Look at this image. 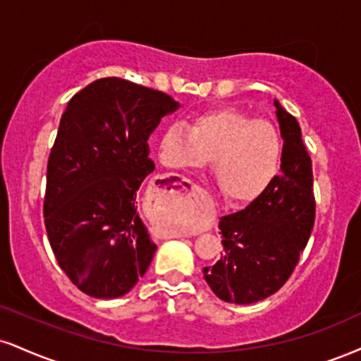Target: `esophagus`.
I'll list each match as a JSON object with an SVG mask.
<instances>
[{
    "instance_id": "1",
    "label": "esophagus",
    "mask_w": 361,
    "mask_h": 361,
    "mask_svg": "<svg viewBox=\"0 0 361 361\" xmlns=\"http://www.w3.org/2000/svg\"><path fill=\"white\" fill-rule=\"evenodd\" d=\"M171 237H183V233H173Z\"/></svg>"
}]
</instances>
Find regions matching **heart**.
Returning <instances> with one entry per match:
<instances>
[{
  "label": "heart",
  "instance_id": "b5f03b06",
  "mask_svg": "<svg viewBox=\"0 0 361 361\" xmlns=\"http://www.w3.org/2000/svg\"><path fill=\"white\" fill-rule=\"evenodd\" d=\"M164 166L198 169L212 159V176L230 203L260 197L279 171L282 139L267 121H255L235 109H219L195 117L192 128L171 123L159 137Z\"/></svg>",
  "mask_w": 361,
  "mask_h": 361
}]
</instances>
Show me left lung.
Segmentation results:
<instances>
[{
    "mask_svg": "<svg viewBox=\"0 0 361 361\" xmlns=\"http://www.w3.org/2000/svg\"><path fill=\"white\" fill-rule=\"evenodd\" d=\"M284 141L281 175L244 210L220 219L224 254L203 277L215 296L252 305L279 290L293 274L314 225L311 158L301 128L274 99Z\"/></svg>",
    "mask_w": 361,
    "mask_h": 361,
    "instance_id": "obj_1",
    "label": "left lung"
}]
</instances>
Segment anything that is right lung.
Wrapping results in <instances>:
<instances>
[{
    "label": "right lung",
    "instance_id": "add662e5",
    "mask_svg": "<svg viewBox=\"0 0 361 361\" xmlns=\"http://www.w3.org/2000/svg\"><path fill=\"white\" fill-rule=\"evenodd\" d=\"M166 94L107 77L68 101L47 166V235L62 271L82 293L116 299L154 257L136 192L154 171L147 139L180 109Z\"/></svg>",
    "mask_w": 361,
    "mask_h": 361
}]
</instances>
